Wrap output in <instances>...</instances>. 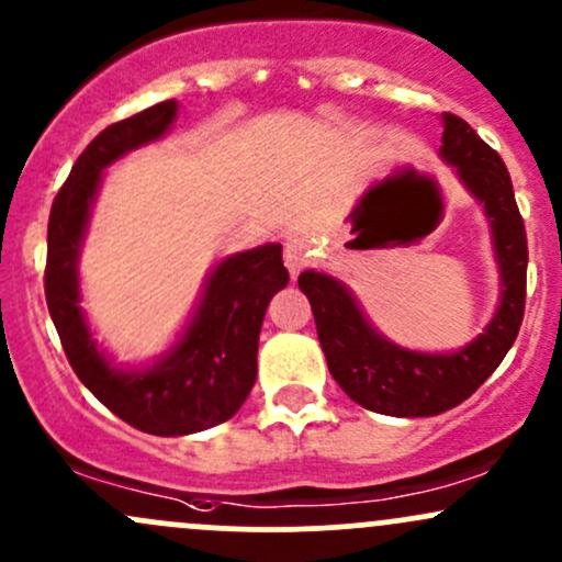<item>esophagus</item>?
<instances>
[{
  "label": "esophagus",
  "instance_id": "obj_1",
  "mask_svg": "<svg viewBox=\"0 0 562 562\" xmlns=\"http://www.w3.org/2000/svg\"><path fill=\"white\" fill-rule=\"evenodd\" d=\"M307 262H311V246H307V240L305 238L286 240V246H283V265H286L289 276L297 279L300 270H303Z\"/></svg>",
  "mask_w": 562,
  "mask_h": 562
}]
</instances>
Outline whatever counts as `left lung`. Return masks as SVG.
<instances>
[{
	"mask_svg": "<svg viewBox=\"0 0 562 562\" xmlns=\"http://www.w3.org/2000/svg\"><path fill=\"white\" fill-rule=\"evenodd\" d=\"M442 128L439 158L491 225L501 292L487 327L458 351H413L375 329L348 283L324 270H305L297 279L311 300L331 378L356 404L394 418H428L469 400L493 375L522 324L528 244L509 171L467 120L445 112Z\"/></svg>",
	"mask_w": 562,
	"mask_h": 562,
	"instance_id": "1",
	"label": "left lung"
}]
</instances>
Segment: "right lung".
Instances as JSON below:
<instances>
[{"instance_id":"right-lung-1","label":"right lung","mask_w":562,"mask_h":562,"mask_svg":"<svg viewBox=\"0 0 562 562\" xmlns=\"http://www.w3.org/2000/svg\"><path fill=\"white\" fill-rule=\"evenodd\" d=\"M179 101L110 125L71 166L47 222L45 297L71 370L117 418L155 437H184L231 420L257 380L265 311L289 283L281 244L214 265L177 340L144 364H114L95 340L80 292V255L104 171L171 131Z\"/></svg>"}]
</instances>
